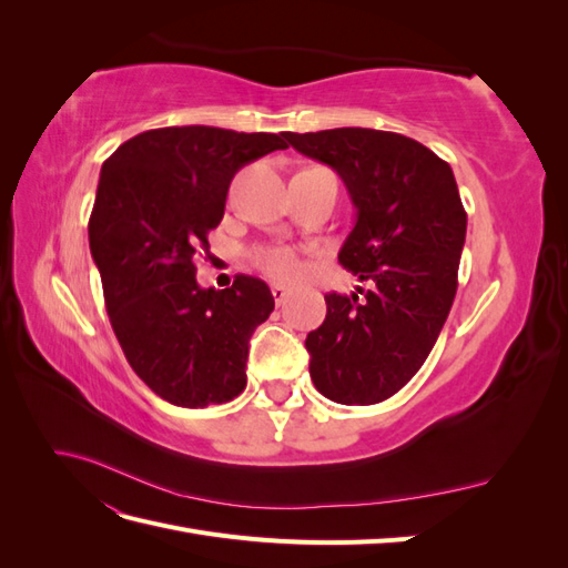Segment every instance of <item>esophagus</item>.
<instances>
[{"mask_svg": "<svg viewBox=\"0 0 568 568\" xmlns=\"http://www.w3.org/2000/svg\"><path fill=\"white\" fill-rule=\"evenodd\" d=\"M270 291H272V298H274V303H277V305H282L288 298V288L284 284H280V282L272 284Z\"/></svg>", "mask_w": 568, "mask_h": 568, "instance_id": "34e87169", "label": "esophagus"}]
</instances>
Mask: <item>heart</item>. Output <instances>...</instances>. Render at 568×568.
<instances>
[{
    "mask_svg": "<svg viewBox=\"0 0 568 568\" xmlns=\"http://www.w3.org/2000/svg\"><path fill=\"white\" fill-rule=\"evenodd\" d=\"M251 263L263 274H267V277L282 280V282L296 280L303 270L298 251L294 246H286V244L255 246L251 251Z\"/></svg>",
    "mask_w": 568,
    "mask_h": 568,
    "instance_id": "heart-1",
    "label": "heart"
}]
</instances>
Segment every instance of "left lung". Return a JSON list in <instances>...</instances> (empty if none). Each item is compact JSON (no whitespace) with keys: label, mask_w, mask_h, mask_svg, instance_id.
Here are the masks:
<instances>
[{"label":"left lung","mask_w":568,"mask_h":568,"mask_svg":"<svg viewBox=\"0 0 568 568\" xmlns=\"http://www.w3.org/2000/svg\"><path fill=\"white\" fill-rule=\"evenodd\" d=\"M284 136L346 182L357 220L338 263L372 284L324 296L326 317L305 338L313 384L341 405L382 403L419 372L457 294L467 211L453 168L398 132Z\"/></svg>","instance_id":"left-lung-1"}]
</instances>
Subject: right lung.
<instances>
[{
  "label": "right lung",
  "mask_w": 568,
  "mask_h": 568,
  "mask_svg": "<svg viewBox=\"0 0 568 568\" xmlns=\"http://www.w3.org/2000/svg\"><path fill=\"white\" fill-rule=\"evenodd\" d=\"M280 134L209 125L146 130L101 165L90 251L115 338L136 376L178 407L230 403L246 388L248 338L274 311L263 280L201 288L196 255L246 163Z\"/></svg>",
  "instance_id": "1"
}]
</instances>
